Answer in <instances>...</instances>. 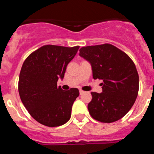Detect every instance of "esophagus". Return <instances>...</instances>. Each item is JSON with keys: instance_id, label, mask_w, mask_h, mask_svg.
<instances>
[{"instance_id": "1", "label": "esophagus", "mask_w": 154, "mask_h": 154, "mask_svg": "<svg viewBox=\"0 0 154 154\" xmlns=\"http://www.w3.org/2000/svg\"><path fill=\"white\" fill-rule=\"evenodd\" d=\"M84 92V91H82V90H81V89H80L79 90V93H80V95H81V94H82Z\"/></svg>"}]
</instances>
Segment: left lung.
<instances>
[{
    "mask_svg": "<svg viewBox=\"0 0 154 154\" xmlns=\"http://www.w3.org/2000/svg\"><path fill=\"white\" fill-rule=\"evenodd\" d=\"M79 55L91 64L94 79H102L103 92H91L89 114L102 123L123 118L133 106L139 91L135 64L126 53L112 45L82 47Z\"/></svg>",
    "mask_w": 154,
    "mask_h": 154,
    "instance_id": "1",
    "label": "left lung"
}]
</instances>
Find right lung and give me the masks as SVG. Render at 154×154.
<instances>
[{
  "mask_svg": "<svg viewBox=\"0 0 154 154\" xmlns=\"http://www.w3.org/2000/svg\"><path fill=\"white\" fill-rule=\"evenodd\" d=\"M79 46L68 48L48 45L32 52L23 63L19 75L18 92L30 115L41 124L55 127L71 117L73 103L79 89L64 91L57 86L63 79L68 64Z\"/></svg>",
  "mask_w": 154,
  "mask_h": 154,
  "instance_id": "add662e5",
  "label": "right lung"
}]
</instances>
